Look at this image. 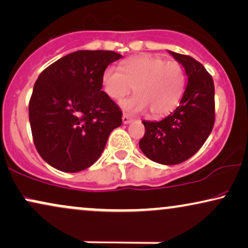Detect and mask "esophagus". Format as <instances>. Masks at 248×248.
<instances>
[{
  "label": "esophagus",
  "mask_w": 248,
  "mask_h": 248,
  "mask_svg": "<svg viewBox=\"0 0 248 248\" xmlns=\"http://www.w3.org/2000/svg\"><path fill=\"white\" fill-rule=\"evenodd\" d=\"M131 121H133V118H130L128 114H124V115H122V124H130Z\"/></svg>",
  "instance_id": "1"
}]
</instances>
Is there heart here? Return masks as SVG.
<instances>
[{
  "instance_id": "b5f03b06",
  "label": "heart",
  "mask_w": 248,
  "mask_h": 248,
  "mask_svg": "<svg viewBox=\"0 0 248 248\" xmlns=\"http://www.w3.org/2000/svg\"><path fill=\"white\" fill-rule=\"evenodd\" d=\"M102 84L106 95L118 102L134 89L136 95L121 103L124 111L142 113L150 109L153 117H162L180 103L186 78L177 62L145 54L122 62L120 71L113 66L106 68Z\"/></svg>"
}]
</instances>
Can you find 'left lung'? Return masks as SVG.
<instances>
[{
    "label": "left lung",
    "mask_w": 248,
    "mask_h": 248,
    "mask_svg": "<svg viewBox=\"0 0 248 248\" xmlns=\"http://www.w3.org/2000/svg\"><path fill=\"white\" fill-rule=\"evenodd\" d=\"M167 51L184 67L187 84L180 106L168 117L161 121H142L145 134L140 147L152 161L177 165L198 152L212 133L215 121L214 82L194 58Z\"/></svg>",
    "instance_id": "1"
}]
</instances>
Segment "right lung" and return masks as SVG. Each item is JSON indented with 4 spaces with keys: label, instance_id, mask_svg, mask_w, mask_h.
I'll use <instances>...</instances> for the list:
<instances>
[{
    "label": "right lung",
    "instance_id": "right-lung-1",
    "mask_svg": "<svg viewBox=\"0 0 248 248\" xmlns=\"http://www.w3.org/2000/svg\"><path fill=\"white\" fill-rule=\"evenodd\" d=\"M122 58L108 50H79L58 59L37 78L28 114L41 158L65 173L98 160L122 112L102 90V77Z\"/></svg>",
    "mask_w": 248,
    "mask_h": 248
}]
</instances>
